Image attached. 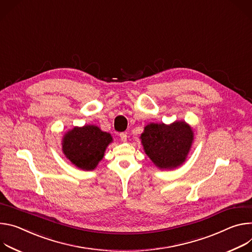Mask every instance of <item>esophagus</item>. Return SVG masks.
Returning <instances> with one entry per match:
<instances>
[{
  "label": "esophagus",
  "mask_w": 252,
  "mask_h": 252,
  "mask_svg": "<svg viewBox=\"0 0 252 252\" xmlns=\"http://www.w3.org/2000/svg\"><path fill=\"white\" fill-rule=\"evenodd\" d=\"M120 139H121V141H123V142H126L127 141V133L126 132H122V133H120Z\"/></svg>",
  "instance_id": "1"
}]
</instances>
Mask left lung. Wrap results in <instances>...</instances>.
Listing matches in <instances>:
<instances>
[{
    "label": "left lung",
    "instance_id": "obj_1",
    "mask_svg": "<svg viewBox=\"0 0 252 252\" xmlns=\"http://www.w3.org/2000/svg\"><path fill=\"white\" fill-rule=\"evenodd\" d=\"M193 140L190 126L183 121L171 125H147L141 135L145 153L159 168L171 169L185 161Z\"/></svg>",
    "mask_w": 252,
    "mask_h": 252
}]
</instances>
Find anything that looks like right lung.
<instances>
[{
  "label": "right lung",
  "instance_id": "1",
  "mask_svg": "<svg viewBox=\"0 0 252 252\" xmlns=\"http://www.w3.org/2000/svg\"><path fill=\"white\" fill-rule=\"evenodd\" d=\"M112 142L109 133L97 126L75 127L63 138V152L66 157L83 170H93L103 158L106 147Z\"/></svg>",
  "mask_w": 252,
  "mask_h": 252
}]
</instances>
